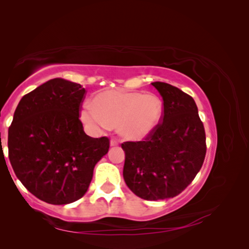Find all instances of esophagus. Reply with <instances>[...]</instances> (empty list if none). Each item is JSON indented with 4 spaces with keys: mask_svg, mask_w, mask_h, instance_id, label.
Wrapping results in <instances>:
<instances>
[{
    "mask_svg": "<svg viewBox=\"0 0 249 249\" xmlns=\"http://www.w3.org/2000/svg\"><path fill=\"white\" fill-rule=\"evenodd\" d=\"M119 144H120V142L117 141L116 138H112L111 142H109V145H111L112 147H114V146H119Z\"/></svg>",
    "mask_w": 249,
    "mask_h": 249,
    "instance_id": "esophagus-1",
    "label": "esophagus"
}]
</instances>
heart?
<instances>
[{
    "mask_svg": "<svg viewBox=\"0 0 249 249\" xmlns=\"http://www.w3.org/2000/svg\"><path fill=\"white\" fill-rule=\"evenodd\" d=\"M162 115V102L153 93L108 90L96 94L92 107L80 113L84 124L92 129L116 127L122 137L142 141L154 132Z\"/></svg>",
    "mask_w": 249,
    "mask_h": 249,
    "instance_id": "1",
    "label": "heart"
}]
</instances>
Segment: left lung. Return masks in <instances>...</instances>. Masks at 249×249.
I'll list each match as a JSON object with an SVG mask.
<instances>
[{
	"label": "left lung",
	"instance_id": "left-lung-1",
	"mask_svg": "<svg viewBox=\"0 0 249 249\" xmlns=\"http://www.w3.org/2000/svg\"><path fill=\"white\" fill-rule=\"evenodd\" d=\"M163 101L161 123L142 142L122 144L123 177L134 195L148 201L165 200L182 192L203 165L205 132L197 107L183 91L153 82Z\"/></svg>",
	"mask_w": 249,
	"mask_h": 249
}]
</instances>
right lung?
Here are the masks:
<instances>
[{
    "instance_id": "1",
    "label": "right lung",
    "mask_w": 249,
    "mask_h": 249,
    "mask_svg": "<svg viewBox=\"0 0 249 249\" xmlns=\"http://www.w3.org/2000/svg\"><path fill=\"white\" fill-rule=\"evenodd\" d=\"M86 90L54 78L25 94L8 128V158L32 195L49 204H68L86 195L107 137L84 133L79 112Z\"/></svg>"
}]
</instances>
